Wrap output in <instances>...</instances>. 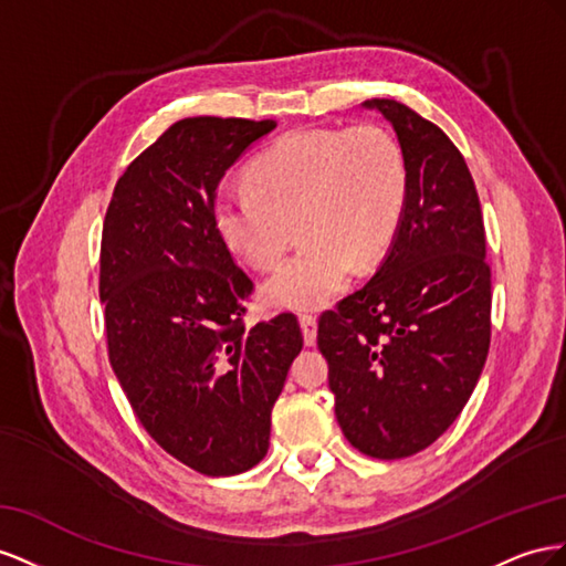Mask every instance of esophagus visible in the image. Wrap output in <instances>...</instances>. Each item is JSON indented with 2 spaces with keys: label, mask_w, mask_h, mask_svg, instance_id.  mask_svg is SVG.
Returning <instances> with one entry per match:
<instances>
[{
  "label": "esophagus",
  "mask_w": 566,
  "mask_h": 566,
  "mask_svg": "<svg viewBox=\"0 0 566 566\" xmlns=\"http://www.w3.org/2000/svg\"><path fill=\"white\" fill-rule=\"evenodd\" d=\"M301 329H303V342L305 346H315L317 342V319L313 315H301Z\"/></svg>",
  "instance_id": "34e87169"
}]
</instances>
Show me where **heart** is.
<instances>
[{
    "mask_svg": "<svg viewBox=\"0 0 566 566\" xmlns=\"http://www.w3.org/2000/svg\"><path fill=\"white\" fill-rule=\"evenodd\" d=\"M251 187H224L213 218L220 237L253 268H270L298 218L305 247L263 282L272 308L319 311L348 286L355 261L389 249L408 201V160L377 125L303 127L253 160Z\"/></svg>",
    "mask_w": 566,
    "mask_h": 566,
    "instance_id": "b5f03b06",
    "label": "heart"
}]
</instances>
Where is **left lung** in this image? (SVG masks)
I'll use <instances>...</instances> for the list:
<instances>
[{"label": "left lung", "instance_id": "obj_1", "mask_svg": "<svg viewBox=\"0 0 566 566\" xmlns=\"http://www.w3.org/2000/svg\"><path fill=\"white\" fill-rule=\"evenodd\" d=\"M408 160V201L381 265L319 317L334 412L360 453L408 458L455 422L491 344V268L474 180L439 125L367 99Z\"/></svg>", "mask_w": 566, "mask_h": 566}]
</instances>
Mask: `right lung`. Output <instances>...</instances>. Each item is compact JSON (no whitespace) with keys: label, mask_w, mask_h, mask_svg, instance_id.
I'll list each match as a JSON object with an SVG mask.
<instances>
[{"label":"right lung","mask_w":566,"mask_h":566,"mask_svg":"<svg viewBox=\"0 0 566 566\" xmlns=\"http://www.w3.org/2000/svg\"><path fill=\"white\" fill-rule=\"evenodd\" d=\"M274 120L185 118L113 189L99 296L108 360L151 439L206 476L261 462L270 415L303 348L292 313L241 325L253 292L213 218L216 189Z\"/></svg>","instance_id":"obj_1"}]
</instances>
